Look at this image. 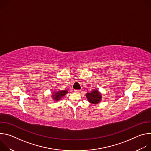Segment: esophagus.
I'll return each instance as SVG.
<instances>
[{
  "mask_svg": "<svg viewBox=\"0 0 151 151\" xmlns=\"http://www.w3.org/2000/svg\"><path fill=\"white\" fill-rule=\"evenodd\" d=\"M74 91H75V93H80V92H81V90H74Z\"/></svg>",
  "mask_w": 151,
  "mask_h": 151,
  "instance_id": "34e87169",
  "label": "esophagus"
}]
</instances>
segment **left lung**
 <instances>
[{
	"mask_svg": "<svg viewBox=\"0 0 151 151\" xmlns=\"http://www.w3.org/2000/svg\"><path fill=\"white\" fill-rule=\"evenodd\" d=\"M88 101L93 104H97L100 101L101 99V96L97 90H93L91 93H88L86 94Z\"/></svg>",
	"mask_w": 151,
	"mask_h": 151,
	"instance_id": "1",
	"label": "left lung"
}]
</instances>
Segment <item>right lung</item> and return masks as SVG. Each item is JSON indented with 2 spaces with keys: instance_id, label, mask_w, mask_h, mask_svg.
Returning <instances> with one entry per match:
<instances>
[{
  "instance_id": "obj_1",
  "label": "right lung",
  "mask_w": 151,
  "mask_h": 151,
  "mask_svg": "<svg viewBox=\"0 0 151 151\" xmlns=\"http://www.w3.org/2000/svg\"><path fill=\"white\" fill-rule=\"evenodd\" d=\"M67 93H68V91H65V90L59 91H57V92L55 93L54 94H53L52 97H53V99H54L55 100L58 101V100H59L62 97H63L64 95H66Z\"/></svg>"
}]
</instances>
